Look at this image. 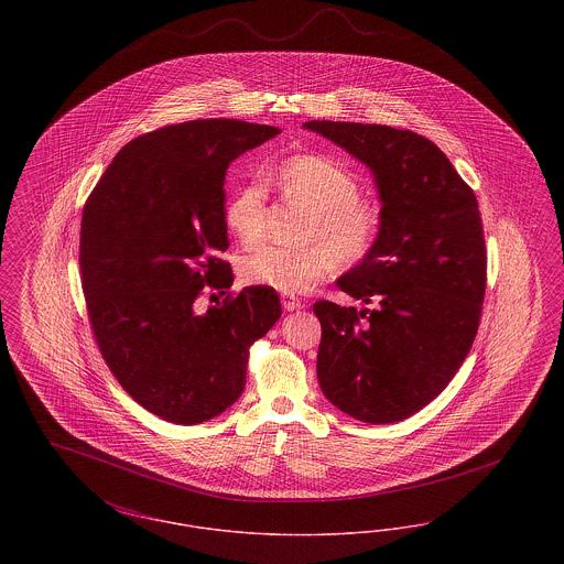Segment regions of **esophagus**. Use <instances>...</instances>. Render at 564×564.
Listing matches in <instances>:
<instances>
[{
	"instance_id": "obj_1",
	"label": "esophagus",
	"mask_w": 564,
	"mask_h": 564,
	"mask_svg": "<svg viewBox=\"0 0 564 564\" xmlns=\"http://www.w3.org/2000/svg\"><path fill=\"white\" fill-rule=\"evenodd\" d=\"M281 304H283V308H285V311H290V313H292V311H297V308L302 306V300L292 294H283L281 295Z\"/></svg>"
}]
</instances>
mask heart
Listing matches in <instances>:
<instances>
[{
  "label": "heart",
  "mask_w": 564,
  "mask_h": 564,
  "mask_svg": "<svg viewBox=\"0 0 564 564\" xmlns=\"http://www.w3.org/2000/svg\"><path fill=\"white\" fill-rule=\"evenodd\" d=\"M279 184L311 209L300 247L260 245L239 260V274L249 285L285 294L308 292L336 267L361 262L375 247L378 214L361 200L357 177L327 156L302 154L279 166ZM269 192L262 180H249L232 192L224 207L226 228L242 242L264 235Z\"/></svg>",
  "instance_id": "1"
}]
</instances>
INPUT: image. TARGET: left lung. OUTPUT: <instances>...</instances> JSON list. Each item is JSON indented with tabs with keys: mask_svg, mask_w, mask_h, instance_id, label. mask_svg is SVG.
<instances>
[{
	"mask_svg": "<svg viewBox=\"0 0 564 564\" xmlns=\"http://www.w3.org/2000/svg\"><path fill=\"white\" fill-rule=\"evenodd\" d=\"M304 129L366 164L380 198L372 251L336 281L375 308L313 306L323 395L357 421L398 423L446 389L474 345L486 290L478 200L423 134L332 120Z\"/></svg>",
	"mask_w": 564,
	"mask_h": 564,
	"instance_id": "1",
	"label": "left lung"
}]
</instances>
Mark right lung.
Listing matches in <instances>:
<instances>
[{
    "label": "right lung",
    "instance_id": "obj_1",
    "mask_svg": "<svg viewBox=\"0 0 564 564\" xmlns=\"http://www.w3.org/2000/svg\"><path fill=\"white\" fill-rule=\"evenodd\" d=\"M281 133L242 120H189L141 134L111 161L82 214V290L99 350L122 389L175 425L241 398L249 347L281 317L251 285L198 313L205 285L228 290L224 180L230 162ZM226 294V292H224Z\"/></svg>",
    "mask_w": 564,
    "mask_h": 564
}]
</instances>
